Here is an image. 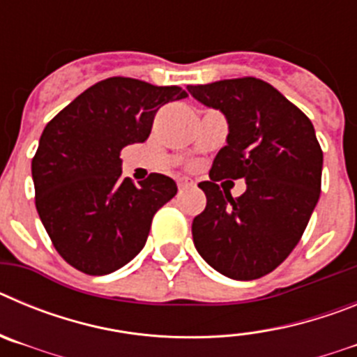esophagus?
<instances>
[{
  "label": "esophagus",
  "instance_id": "obj_1",
  "mask_svg": "<svg viewBox=\"0 0 357 357\" xmlns=\"http://www.w3.org/2000/svg\"><path fill=\"white\" fill-rule=\"evenodd\" d=\"M176 185H178V189H189L193 188L195 182L191 181V178H178V181H176Z\"/></svg>",
  "mask_w": 357,
  "mask_h": 357
}]
</instances>
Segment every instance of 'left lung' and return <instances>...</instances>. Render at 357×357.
I'll return each mask as SVG.
<instances>
[{
  "label": "left lung",
  "instance_id": "left-lung-1",
  "mask_svg": "<svg viewBox=\"0 0 357 357\" xmlns=\"http://www.w3.org/2000/svg\"><path fill=\"white\" fill-rule=\"evenodd\" d=\"M189 94L229 123L211 181L200 182L207 206L193 220L198 254L222 275L254 280L273 272L301 241L320 198L324 153L313 123L259 78L188 85ZM220 178H245L238 199Z\"/></svg>",
  "mask_w": 357,
  "mask_h": 357
}]
</instances>
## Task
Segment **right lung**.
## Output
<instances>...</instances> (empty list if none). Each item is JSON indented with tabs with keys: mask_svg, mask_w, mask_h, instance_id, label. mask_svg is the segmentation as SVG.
<instances>
[{
	"mask_svg": "<svg viewBox=\"0 0 357 357\" xmlns=\"http://www.w3.org/2000/svg\"><path fill=\"white\" fill-rule=\"evenodd\" d=\"M188 96L112 77L77 96L46 125L31 160L36 207L56 252L87 275H107L143 250L153 214L176 195L173 178H121L119 151L143 143L157 110Z\"/></svg>",
	"mask_w": 357,
	"mask_h": 357,
	"instance_id": "obj_1",
	"label": "right lung"
}]
</instances>
